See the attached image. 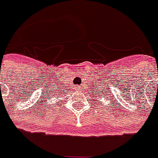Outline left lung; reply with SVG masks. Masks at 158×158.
Wrapping results in <instances>:
<instances>
[{"label": "left lung", "instance_id": "left-lung-1", "mask_svg": "<svg viewBox=\"0 0 158 158\" xmlns=\"http://www.w3.org/2000/svg\"><path fill=\"white\" fill-rule=\"evenodd\" d=\"M104 92H106V91H105V90H104ZM96 96H98V97H99L98 98H101L100 97H105V98H108V99H109L110 98H112V97H111V96H110V94H109V96H108V98H107V96H106V94H104V93H102V92H98V93H97V94H96Z\"/></svg>", "mask_w": 158, "mask_h": 158}]
</instances>
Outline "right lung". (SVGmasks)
Wrapping results in <instances>:
<instances>
[{
    "mask_svg": "<svg viewBox=\"0 0 158 158\" xmlns=\"http://www.w3.org/2000/svg\"><path fill=\"white\" fill-rule=\"evenodd\" d=\"M52 94H53V93H52ZM54 97H56V95H55V96H54Z\"/></svg>",
    "mask_w": 158,
    "mask_h": 158,
    "instance_id": "add662e5",
    "label": "right lung"
}]
</instances>
